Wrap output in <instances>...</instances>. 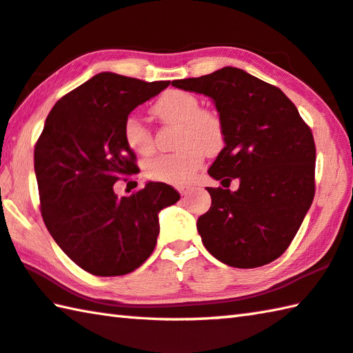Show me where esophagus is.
Masks as SVG:
<instances>
[{
	"label": "esophagus",
	"mask_w": 353,
	"mask_h": 353,
	"mask_svg": "<svg viewBox=\"0 0 353 353\" xmlns=\"http://www.w3.org/2000/svg\"><path fill=\"white\" fill-rule=\"evenodd\" d=\"M179 191H181L182 196H188L191 191H193V188H191V187H181V188H179Z\"/></svg>",
	"instance_id": "esophagus-1"
}]
</instances>
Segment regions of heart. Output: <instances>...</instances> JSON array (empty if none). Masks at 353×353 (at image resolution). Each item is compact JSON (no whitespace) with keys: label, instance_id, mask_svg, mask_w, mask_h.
I'll return each instance as SVG.
<instances>
[{"label":"heart","instance_id":"heart-1","mask_svg":"<svg viewBox=\"0 0 353 353\" xmlns=\"http://www.w3.org/2000/svg\"><path fill=\"white\" fill-rule=\"evenodd\" d=\"M152 114L163 123L179 126L176 139L179 150L146 160L145 174L159 182L188 183L201 168L205 152L216 154L222 150L225 130L221 115L213 110H203L194 94L181 89H171L160 95L152 106ZM123 139L139 154H150L154 150L151 130L136 114L125 119Z\"/></svg>","mask_w":353,"mask_h":353}]
</instances>
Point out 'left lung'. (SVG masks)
<instances>
[{
  "label": "left lung",
  "mask_w": 353,
  "mask_h": 353,
  "mask_svg": "<svg viewBox=\"0 0 353 353\" xmlns=\"http://www.w3.org/2000/svg\"><path fill=\"white\" fill-rule=\"evenodd\" d=\"M171 85L213 100L225 130V146L208 170L223 188H207L211 207L197 219L205 248L230 267L270 264L290 245L315 196L310 128L279 88L238 68ZM233 178L236 192L228 190Z\"/></svg>",
  "instance_id": "8db88e82"
}]
</instances>
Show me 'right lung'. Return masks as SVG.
Masks as SVG:
<instances>
[{
	"mask_svg": "<svg viewBox=\"0 0 353 353\" xmlns=\"http://www.w3.org/2000/svg\"><path fill=\"white\" fill-rule=\"evenodd\" d=\"M170 81L100 72L54 105L34 151L43 221L77 265L95 276H121L150 258L160 210L181 196L148 182L119 197L114 183L139 172L123 139L125 119Z\"/></svg>",
	"mask_w": 353,
	"mask_h": 353,
	"instance_id": "add662e5",
	"label": "right lung"
}]
</instances>
